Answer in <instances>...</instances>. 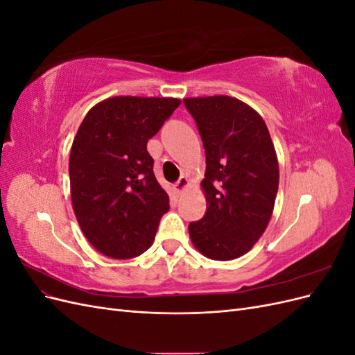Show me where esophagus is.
<instances>
[{"label": "esophagus", "instance_id": "esophagus-1", "mask_svg": "<svg viewBox=\"0 0 355 355\" xmlns=\"http://www.w3.org/2000/svg\"><path fill=\"white\" fill-rule=\"evenodd\" d=\"M189 185V182H188V179L185 178V176H180L176 182H175V185H173V188H175V191L178 192V194H180L182 191H184L187 187Z\"/></svg>", "mask_w": 355, "mask_h": 355}]
</instances>
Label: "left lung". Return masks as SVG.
Returning <instances> with one entry per match:
<instances>
[{"label":"left lung","instance_id":"1","mask_svg":"<svg viewBox=\"0 0 355 355\" xmlns=\"http://www.w3.org/2000/svg\"><path fill=\"white\" fill-rule=\"evenodd\" d=\"M206 151L201 182L207 210L189 223L197 250L237 259L261 239L278 191V161L262 116L230 96L184 99Z\"/></svg>","mask_w":355,"mask_h":355}]
</instances>
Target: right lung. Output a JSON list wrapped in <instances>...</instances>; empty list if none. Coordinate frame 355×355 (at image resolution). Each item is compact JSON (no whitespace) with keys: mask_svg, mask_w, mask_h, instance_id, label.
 <instances>
[{"mask_svg":"<svg viewBox=\"0 0 355 355\" xmlns=\"http://www.w3.org/2000/svg\"><path fill=\"white\" fill-rule=\"evenodd\" d=\"M179 105L116 96L93 106L78 128L69 155L72 207L85 239L105 256L130 259L155 239L168 196L146 144Z\"/></svg>","mask_w":355,"mask_h":355,"instance_id":"right-lung-1","label":"right lung"}]
</instances>
